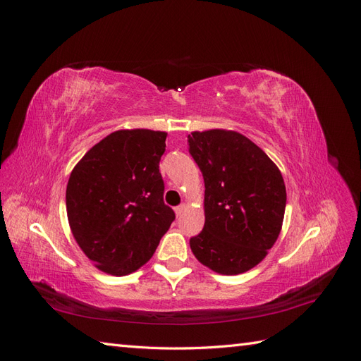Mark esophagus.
Masks as SVG:
<instances>
[{"mask_svg":"<svg viewBox=\"0 0 361 361\" xmlns=\"http://www.w3.org/2000/svg\"><path fill=\"white\" fill-rule=\"evenodd\" d=\"M183 211H185V204H179V206L174 207V212H176L178 216H180L183 214Z\"/></svg>","mask_w":361,"mask_h":361,"instance_id":"1","label":"esophagus"}]
</instances>
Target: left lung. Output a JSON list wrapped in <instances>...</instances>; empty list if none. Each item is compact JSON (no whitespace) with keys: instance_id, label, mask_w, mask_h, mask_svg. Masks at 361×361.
<instances>
[{"instance_id":"left-lung-1","label":"left lung","mask_w":361,"mask_h":361,"mask_svg":"<svg viewBox=\"0 0 361 361\" xmlns=\"http://www.w3.org/2000/svg\"><path fill=\"white\" fill-rule=\"evenodd\" d=\"M204 180V227L190 239L200 264L236 276L264 260L281 231L286 187L279 167L235 130L188 135Z\"/></svg>"}]
</instances>
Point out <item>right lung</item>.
Segmentation results:
<instances>
[{
	"mask_svg": "<svg viewBox=\"0 0 361 361\" xmlns=\"http://www.w3.org/2000/svg\"><path fill=\"white\" fill-rule=\"evenodd\" d=\"M167 133L122 129L76 164L66 188L75 241L97 269L128 276L154 256L174 212L164 203L159 161Z\"/></svg>",
	"mask_w": 361,
	"mask_h": 361,
	"instance_id": "1",
	"label": "right lung"
}]
</instances>
